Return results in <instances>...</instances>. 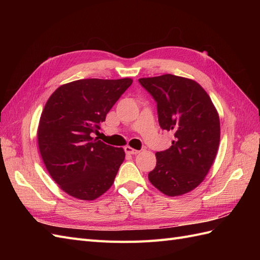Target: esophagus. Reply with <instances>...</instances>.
I'll return each mask as SVG.
<instances>
[{"instance_id": "obj_1", "label": "esophagus", "mask_w": 260, "mask_h": 260, "mask_svg": "<svg viewBox=\"0 0 260 260\" xmlns=\"http://www.w3.org/2000/svg\"><path fill=\"white\" fill-rule=\"evenodd\" d=\"M124 152L127 153V154H130V155H137V154L140 153V151H138V149H135V148H132L130 146H125L124 147Z\"/></svg>"}]
</instances>
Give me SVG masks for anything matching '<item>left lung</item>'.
<instances>
[{
    "label": "left lung",
    "instance_id": "left-lung-1",
    "mask_svg": "<svg viewBox=\"0 0 260 260\" xmlns=\"http://www.w3.org/2000/svg\"><path fill=\"white\" fill-rule=\"evenodd\" d=\"M141 85L157 103L159 125L174 135L171 146L156 153L148 180L168 196L199 186L214 162L220 142L217 109L202 86L175 75L141 78Z\"/></svg>",
    "mask_w": 260,
    "mask_h": 260
}]
</instances>
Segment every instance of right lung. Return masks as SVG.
I'll return each mask as SVG.
<instances>
[{
    "label": "right lung",
    "mask_w": 260,
    "mask_h": 260,
    "mask_svg": "<svg viewBox=\"0 0 260 260\" xmlns=\"http://www.w3.org/2000/svg\"><path fill=\"white\" fill-rule=\"evenodd\" d=\"M132 79H81L60 85L46 102L38 145L50 176L73 198L93 201L114 183L121 147L92 138Z\"/></svg>",
    "instance_id": "add662e5"
}]
</instances>
